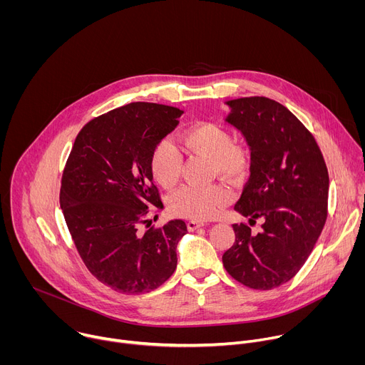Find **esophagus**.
Returning a JSON list of instances; mask_svg holds the SVG:
<instances>
[{
  "instance_id": "1",
  "label": "esophagus",
  "mask_w": 365,
  "mask_h": 365,
  "mask_svg": "<svg viewBox=\"0 0 365 365\" xmlns=\"http://www.w3.org/2000/svg\"><path fill=\"white\" fill-rule=\"evenodd\" d=\"M205 224L203 222H200V221H189L187 222V230L189 231H195V230H197V228H200V227H203Z\"/></svg>"
}]
</instances>
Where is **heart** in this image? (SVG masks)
I'll return each instance as SVG.
<instances>
[{
	"label": "heart",
	"mask_w": 365,
	"mask_h": 365,
	"mask_svg": "<svg viewBox=\"0 0 365 365\" xmlns=\"http://www.w3.org/2000/svg\"><path fill=\"white\" fill-rule=\"evenodd\" d=\"M182 145L187 154L210 159L214 173L235 179L245 173L250 165L248 148L232 141L228 128L217 123H199L182 134ZM182 155L170 140L158 143L150 155L153 179L165 189L178 185L182 173ZM231 190L224 185L203 187L186 186L169 199L172 214L195 221L214 218L231 200Z\"/></svg>",
	"instance_id": "heart-1"
}]
</instances>
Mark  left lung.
Wrapping results in <instances>:
<instances>
[{
    "instance_id": "obj_1",
    "label": "left lung",
    "mask_w": 365,
    "mask_h": 365,
    "mask_svg": "<svg viewBox=\"0 0 365 365\" xmlns=\"http://www.w3.org/2000/svg\"><path fill=\"white\" fill-rule=\"evenodd\" d=\"M225 118L244 135L250 179L234 210L258 234L234 224L235 242L222 255L225 270L240 283L270 290L289 282L314 250L328 215L329 176L324 155L306 127L282 103L251 96L227 101Z\"/></svg>"
}]
</instances>
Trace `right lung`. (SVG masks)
Here are the masks:
<instances>
[{
    "label": "right lung",
    "mask_w": 365,
    "mask_h": 365,
    "mask_svg": "<svg viewBox=\"0 0 365 365\" xmlns=\"http://www.w3.org/2000/svg\"><path fill=\"white\" fill-rule=\"evenodd\" d=\"M183 114L159 103L133 102L89 121L78 134L61 187V206L88 270L103 284L138 294L176 270L182 220L140 231L148 206H163L153 185L150 155Z\"/></svg>",
    "instance_id": "right-lung-1"
}]
</instances>
